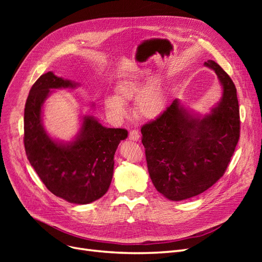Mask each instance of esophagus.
Wrapping results in <instances>:
<instances>
[{
    "label": "esophagus",
    "instance_id": "esophagus-1",
    "mask_svg": "<svg viewBox=\"0 0 262 262\" xmlns=\"http://www.w3.org/2000/svg\"><path fill=\"white\" fill-rule=\"evenodd\" d=\"M129 139L131 140V141H139L140 140V134H139V132L137 131V130H131L130 131V133H129Z\"/></svg>",
    "mask_w": 262,
    "mask_h": 262
}]
</instances>
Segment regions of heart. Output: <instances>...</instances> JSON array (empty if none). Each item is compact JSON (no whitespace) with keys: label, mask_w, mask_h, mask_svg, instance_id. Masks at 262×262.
Here are the masks:
<instances>
[{"label":"heart","mask_w":262,"mask_h":262,"mask_svg":"<svg viewBox=\"0 0 262 262\" xmlns=\"http://www.w3.org/2000/svg\"><path fill=\"white\" fill-rule=\"evenodd\" d=\"M115 95L104 97V106L110 117L121 120L126 116L124 102L136 99V113L139 117L154 120L164 114L167 107V96L162 83L152 80L144 70L119 81L115 86Z\"/></svg>","instance_id":"obj_1"}]
</instances>
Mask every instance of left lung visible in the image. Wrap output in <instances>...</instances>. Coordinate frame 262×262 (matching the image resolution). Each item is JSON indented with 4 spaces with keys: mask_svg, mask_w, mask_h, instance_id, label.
<instances>
[{
    "mask_svg": "<svg viewBox=\"0 0 262 262\" xmlns=\"http://www.w3.org/2000/svg\"><path fill=\"white\" fill-rule=\"evenodd\" d=\"M205 67L216 73L223 89L211 114H190L178 99L162 116L142 126V143L156 190L172 201L204 192L224 175L239 140L236 87L216 62Z\"/></svg>",
    "mask_w": 262,
    "mask_h": 262,
    "instance_id": "8db88e82",
    "label": "left lung"
}]
</instances>
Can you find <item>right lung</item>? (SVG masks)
Wrapping results in <instances>:
<instances>
[{
  "label": "right lung",
  "instance_id": "obj_1",
  "mask_svg": "<svg viewBox=\"0 0 262 262\" xmlns=\"http://www.w3.org/2000/svg\"><path fill=\"white\" fill-rule=\"evenodd\" d=\"M77 85L52 72L38 78L25 105L24 145L30 165L50 192L70 203L87 204L108 191L116 149L128 131L106 128L94 117L85 116L73 141L63 143L50 138L41 118L46 99L51 90Z\"/></svg>",
  "mask_w": 262,
  "mask_h": 262
}]
</instances>
